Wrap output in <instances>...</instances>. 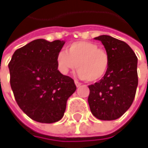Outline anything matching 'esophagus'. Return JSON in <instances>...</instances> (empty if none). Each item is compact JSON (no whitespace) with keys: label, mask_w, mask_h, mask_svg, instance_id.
I'll return each mask as SVG.
<instances>
[{"label":"esophagus","mask_w":148,"mask_h":148,"mask_svg":"<svg viewBox=\"0 0 148 148\" xmlns=\"http://www.w3.org/2000/svg\"><path fill=\"white\" fill-rule=\"evenodd\" d=\"M75 84H76V86H77V87H79V86L82 85V83L79 82H78V81H77V80H75Z\"/></svg>","instance_id":"1"}]
</instances>
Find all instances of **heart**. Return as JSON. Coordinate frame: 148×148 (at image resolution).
Wrapping results in <instances>:
<instances>
[{"label":"heart","instance_id":"1","mask_svg":"<svg viewBox=\"0 0 148 148\" xmlns=\"http://www.w3.org/2000/svg\"><path fill=\"white\" fill-rule=\"evenodd\" d=\"M56 60L62 73L66 74L77 67L79 76L90 82L101 80L107 73L110 63V56L105 49L87 41L71 43L66 52L58 53Z\"/></svg>","mask_w":148,"mask_h":148}]
</instances>
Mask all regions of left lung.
Here are the masks:
<instances>
[{
    "instance_id": "8db88e82",
    "label": "left lung",
    "mask_w": 148,
    "mask_h": 148,
    "mask_svg": "<svg viewBox=\"0 0 148 148\" xmlns=\"http://www.w3.org/2000/svg\"><path fill=\"white\" fill-rule=\"evenodd\" d=\"M95 39L105 46L110 63L105 77L89 86L88 103L95 118L114 120L133 104L138 83V58L123 41L109 35H100Z\"/></svg>"
}]
</instances>
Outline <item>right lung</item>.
I'll return each mask as SVG.
<instances>
[{
	"instance_id": "obj_1",
	"label": "right lung",
	"mask_w": 148,
	"mask_h": 148,
	"mask_svg": "<svg viewBox=\"0 0 148 148\" xmlns=\"http://www.w3.org/2000/svg\"><path fill=\"white\" fill-rule=\"evenodd\" d=\"M64 43L61 40H34L17 49L9 62L14 99L34 121H59L64 115L67 99L77 89L72 78L58 70L56 58Z\"/></svg>"
}]
</instances>
